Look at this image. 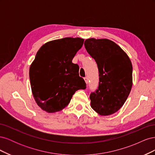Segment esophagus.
Listing matches in <instances>:
<instances>
[{"instance_id": "1", "label": "esophagus", "mask_w": 155, "mask_h": 155, "mask_svg": "<svg viewBox=\"0 0 155 155\" xmlns=\"http://www.w3.org/2000/svg\"><path fill=\"white\" fill-rule=\"evenodd\" d=\"M84 79H85V83H86L87 84H88V77H85V78H84Z\"/></svg>"}]
</instances>
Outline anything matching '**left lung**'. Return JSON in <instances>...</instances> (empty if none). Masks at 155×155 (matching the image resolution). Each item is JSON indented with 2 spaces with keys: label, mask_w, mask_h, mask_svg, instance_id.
Instances as JSON below:
<instances>
[{
  "label": "left lung",
  "mask_w": 155,
  "mask_h": 155,
  "mask_svg": "<svg viewBox=\"0 0 155 155\" xmlns=\"http://www.w3.org/2000/svg\"><path fill=\"white\" fill-rule=\"evenodd\" d=\"M84 45L99 71V85L90 95L91 107L101 116L114 114L123 106L132 88V63L125 51L110 40L91 38Z\"/></svg>",
  "instance_id": "left-lung-1"
}]
</instances>
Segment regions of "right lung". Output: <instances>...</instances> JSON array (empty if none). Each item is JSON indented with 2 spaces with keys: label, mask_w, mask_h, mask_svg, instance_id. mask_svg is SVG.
Returning <instances> with one entry per match:
<instances>
[{
  "label": "right lung",
  "mask_w": 155,
  "mask_h": 155,
  "mask_svg": "<svg viewBox=\"0 0 155 155\" xmlns=\"http://www.w3.org/2000/svg\"><path fill=\"white\" fill-rule=\"evenodd\" d=\"M83 42L79 37H65L48 42L37 52L29 76L33 96L43 110H63L76 91L86 88L79 66L72 62Z\"/></svg>",
  "instance_id": "1"
}]
</instances>
